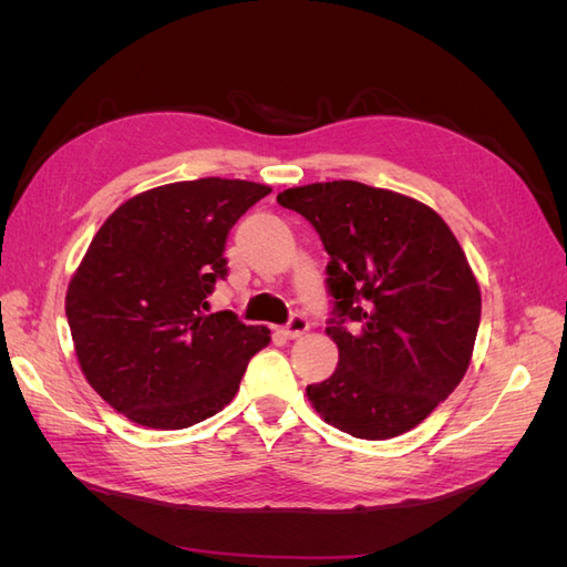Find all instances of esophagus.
Returning a JSON list of instances; mask_svg holds the SVG:
<instances>
[{
    "label": "esophagus",
    "instance_id": "obj_1",
    "mask_svg": "<svg viewBox=\"0 0 567 567\" xmlns=\"http://www.w3.org/2000/svg\"><path fill=\"white\" fill-rule=\"evenodd\" d=\"M307 329H310V321H307V317L293 315V317H290V321L284 326L281 333H284L286 338H290V340H296V338L305 336Z\"/></svg>",
    "mask_w": 567,
    "mask_h": 567
}]
</instances>
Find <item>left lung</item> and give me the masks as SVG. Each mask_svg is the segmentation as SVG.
<instances>
[{"instance_id":"1","label":"left lung","mask_w":567,"mask_h":567,"mask_svg":"<svg viewBox=\"0 0 567 567\" xmlns=\"http://www.w3.org/2000/svg\"><path fill=\"white\" fill-rule=\"evenodd\" d=\"M277 200L331 257L326 333L338 367L307 398L352 437L411 431L454 392L475 346L483 302L456 236L427 205L362 182L296 186Z\"/></svg>"}]
</instances>
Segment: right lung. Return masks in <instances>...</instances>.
Returning <instances> with one entry per match:
<instances>
[{"instance_id": "right-lung-1", "label": "right lung", "mask_w": 567, "mask_h": 567, "mask_svg": "<svg viewBox=\"0 0 567 567\" xmlns=\"http://www.w3.org/2000/svg\"><path fill=\"white\" fill-rule=\"evenodd\" d=\"M269 192L221 177L165 184L125 200L92 238L65 317L84 379L130 421L179 431L215 416L269 346L267 326L208 315L227 236Z\"/></svg>"}]
</instances>
